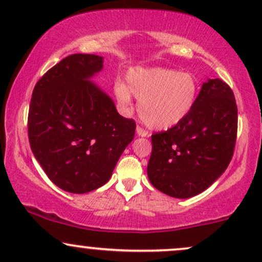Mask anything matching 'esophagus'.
Masks as SVG:
<instances>
[{
	"label": "esophagus",
	"instance_id": "1",
	"mask_svg": "<svg viewBox=\"0 0 262 262\" xmlns=\"http://www.w3.org/2000/svg\"><path fill=\"white\" fill-rule=\"evenodd\" d=\"M137 134L139 135V137H148V135H149L148 130H146V129L139 127V125L137 127Z\"/></svg>",
	"mask_w": 262,
	"mask_h": 262
}]
</instances>
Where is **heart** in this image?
I'll return each mask as SVG.
<instances>
[{
  "mask_svg": "<svg viewBox=\"0 0 262 262\" xmlns=\"http://www.w3.org/2000/svg\"><path fill=\"white\" fill-rule=\"evenodd\" d=\"M128 86H114L117 100L129 106L132 95L139 100L141 121L152 129H167L188 116L198 97L197 81L187 73L172 69H135L128 74Z\"/></svg>",
  "mask_w": 262,
  "mask_h": 262,
  "instance_id": "heart-1",
  "label": "heart"
}]
</instances>
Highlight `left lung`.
<instances>
[{"mask_svg":"<svg viewBox=\"0 0 262 262\" xmlns=\"http://www.w3.org/2000/svg\"><path fill=\"white\" fill-rule=\"evenodd\" d=\"M236 133L237 107L233 91L221 79L208 80L185 119L151 135L150 182L171 197L189 198L201 193L229 165Z\"/></svg>","mask_w":262,"mask_h":262,"instance_id":"1","label":"left lung"}]
</instances>
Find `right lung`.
Segmentation results:
<instances>
[{
	"instance_id": "obj_1",
	"label": "right lung",
	"mask_w": 262,
	"mask_h": 262,
	"mask_svg": "<svg viewBox=\"0 0 262 262\" xmlns=\"http://www.w3.org/2000/svg\"><path fill=\"white\" fill-rule=\"evenodd\" d=\"M102 66L93 54L66 56L38 80L29 104L33 154L50 181L71 193L103 186L137 128L89 81Z\"/></svg>"
}]
</instances>
